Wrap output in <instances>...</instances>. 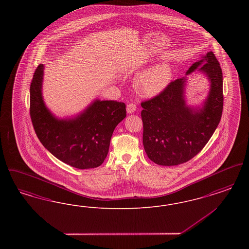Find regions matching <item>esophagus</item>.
I'll use <instances>...</instances> for the list:
<instances>
[{"label":"esophagus","mask_w":249,"mask_h":249,"mask_svg":"<svg viewBox=\"0 0 249 249\" xmlns=\"http://www.w3.org/2000/svg\"><path fill=\"white\" fill-rule=\"evenodd\" d=\"M135 110H136V106H135L134 104L130 103L129 105H127V112H128L129 114H132Z\"/></svg>","instance_id":"esophagus-1"}]
</instances>
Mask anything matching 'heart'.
I'll list each match as a JSON object with an SVG mask.
<instances>
[{
	"label": "heart",
	"instance_id": "heart-1",
	"mask_svg": "<svg viewBox=\"0 0 249 249\" xmlns=\"http://www.w3.org/2000/svg\"><path fill=\"white\" fill-rule=\"evenodd\" d=\"M172 76V66L166 62L160 63L141 73L136 79V87L142 94H158L171 82Z\"/></svg>",
	"mask_w": 249,
	"mask_h": 249
}]
</instances>
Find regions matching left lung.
<instances>
[{
	"instance_id": "1",
	"label": "left lung",
	"mask_w": 249,
	"mask_h": 249,
	"mask_svg": "<svg viewBox=\"0 0 249 249\" xmlns=\"http://www.w3.org/2000/svg\"><path fill=\"white\" fill-rule=\"evenodd\" d=\"M201 64L199 69L207 74L211 89L200 111L186 106L185 78L171 81L159 94L141 103L142 143L156 164L174 166L189 161L201 152L220 122L224 100L221 67L210 51L187 73Z\"/></svg>"
}]
</instances>
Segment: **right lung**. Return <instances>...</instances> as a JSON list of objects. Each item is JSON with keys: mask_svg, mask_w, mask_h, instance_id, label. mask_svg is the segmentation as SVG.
<instances>
[{"mask_svg": "<svg viewBox=\"0 0 249 249\" xmlns=\"http://www.w3.org/2000/svg\"><path fill=\"white\" fill-rule=\"evenodd\" d=\"M43 65L36 68L30 88V115L36 135L48 151L62 162L77 169L103 164L113 131L126 117V105L98 101L76 119H55L42 98Z\"/></svg>", "mask_w": 249, "mask_h": 249, "instance_id": "obj_1", "label": "right lung"}]
</instances>
